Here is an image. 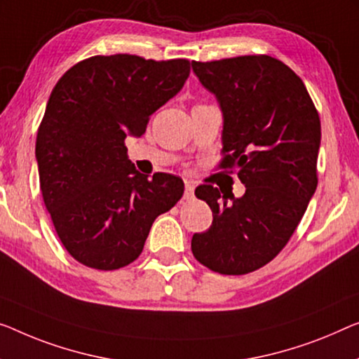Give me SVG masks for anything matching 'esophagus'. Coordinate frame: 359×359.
<instances>
[{"label": "esophagus", "mask_w": 359, "mask_h": 359, "mask_svg": "<svg viewBox=\"0 0 359 359\" xmlns=\"http://www.w3.org/2000/svg\"><path fill=\"white\" fill-rule=\"evenodd\" d=\"M195 195V184L194 182H185V198L187 200H191Z\"/></svg>", "instance_id": "34e87169"}]
</instances>
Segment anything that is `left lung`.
Returning <instances> with one entry per match:
<instances>
[{
  "label": "left lung",
  "mask_w": 359,
  "mask_h": 359,
  "mask_svg": "<svg viewBox=\"0 0 359 359\" xmlns=\"http://www.w3.org/2000/svg\"><path fill=\"white\" fill-rule=\"evenodd\" d=\"M200 83L222 112V169H237L245 195L200 185L212 226L191 238L203 266L219 274L253 272L274 259L295 232L318 187L320 121L304 83L276 57L196 62Z\"/></svg>",
  "instance_id": "obj_1"
}]
</instances>
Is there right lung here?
Segmentation results:
<instances>
[{"label": "right lung", "instance_id": "1", "mask_svg": "<svg viewBox=\"0 0 359 359\" xmlns=\"http://www.w3.org/2000/svg\"><path fill=\"white\" fill-rule=\"evenodd\" d=\"M189 76L187 60L112 55L88 57L57 80L35 156L43 201L64 248L79 263L100 271L130 264L154 219L184 195L180 177L138 172L124 142L145 133L149 116Z\"/></svg>", "mask_w": 359, "mask_h": 359}]
</instances>
